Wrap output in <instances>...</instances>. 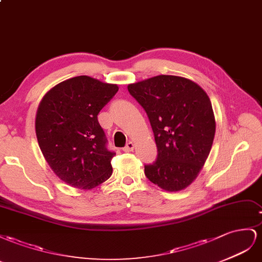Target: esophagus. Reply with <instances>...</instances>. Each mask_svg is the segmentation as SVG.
Listing matches in <instances>:
<instances>
[{"instance_id": "1", "label": "esophagus", "mask_w": 262, "mask_h": 262, "mask_svg": "<svg viewBox=\"0 0 262 262\" xmlns=\"http://www.w3.org/2000/svg\"><path fill=\"white\" fill-rule=\"evenodd\" d=\"M134 143L133 141H129V143H127L126 144V146L123 148V150L125 151V152H129V151H133L134 150Z\"/></svg>"}]
</instances>
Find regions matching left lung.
Masks as SVG:
<instances>
[{
    "mask_svg": "<svg viewBox=\"0 0 262 262\" xmlns=\"http://www.w3.org/2000/svg\"><path fill=\"white\" fill-rule=\"evenodd\" d=\"M129 94L146 112L157 145V158L145 174L161 189L186 188L199 174L215 135L212 103L193 81L157 76L128 85Z\"/></svg>",
    "mask_w": 262,
    "mask_h": 262,
    "instance_id": "left-lung-1",
    "label": "left lung"
}]
</instances>
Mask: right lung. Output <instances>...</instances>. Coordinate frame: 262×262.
Here are the masks:
<instances>
[{
	"label": "right lung",
	"mask_w": 262,
	"mask_h": 262,
	"mask_svg": "<svg viewBox=\"0 0 262 262\" xmlns=\"http://www.w3.org/2000/svg\"><path fill=\"white\" fill-rule=\"evenodd\" d=\"M117 91L116 84L79 76L52 88L39 104L35 126L40 150L73 188L93 189L112 174L115 151L107 148L98 114Z\"/></svg>",
	"instance_id": "add662e5"
}]
</instances>
